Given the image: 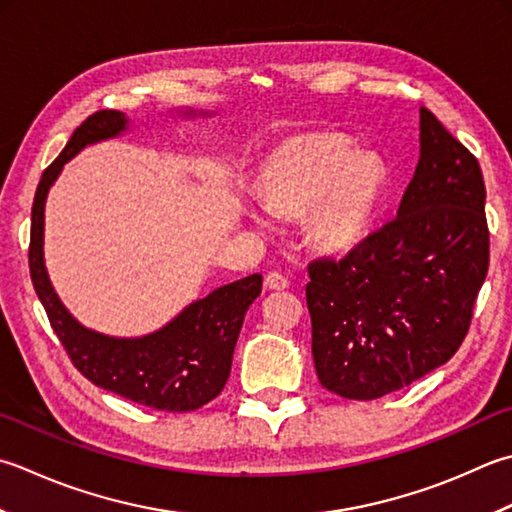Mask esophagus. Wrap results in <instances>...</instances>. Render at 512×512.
<instances>
[{"mask_svg": "<svg viewBox=\"0 0 512 512\" xmlns=\"http://www.w3.org/2000/svg\"><path fill=\"white\" fill-rule=\"evenodd\" d=\"M264 284L268 290H284V288H288V277H284L282 273H275L273 270V273L266 275Z\"/></svg>", "mask_w": 512, "mask_h": 512, "instance_id": "34e87169", "label": "esophagus"}]
</instances>
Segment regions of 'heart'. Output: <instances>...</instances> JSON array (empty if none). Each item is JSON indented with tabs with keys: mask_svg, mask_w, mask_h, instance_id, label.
<instances>
[{
	"mask_svg": "<svg viewBox=\"0 0 512 512\" xmlns=\"http://www.w3.org/2000/svg\"><path fill=\"white\" fill-rule=\"evenodd\" d=\"M386 188V166L368 150H353L337 133H302L279 142L259 164L257 193L246 202L250 222L273 226V213L306 208L304 233L326 253H346L364 242Z\"/></svg>",
	"mask_w": 512,
	"mask_h": 512,
	"instance_id": "obj_1",
	"label": "heart"
}]
</instances>
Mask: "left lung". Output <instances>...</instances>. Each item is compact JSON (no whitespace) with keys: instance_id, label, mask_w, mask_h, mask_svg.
<instances>
[{"instance_id":"8db88e82","label":"left lung","mask_w":512,"mask_h":512,"mask_svg":"<svg viewBox=\"0 0 512 512\" xmlns=\"http://www.w3.org/2000/svg\"><path fill=\"white\" fill-rule=\"evenodd\" d=\"M486 186L473 153L419 110V162L397 217L333 262L308 266L317 377L377 399L457 353L488 273Z\"/></svg>"}]
</instances>
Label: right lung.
Wrapping results in <instances>:
<instances>
[{
  "label": "right lung",
  "instance_id": "add662e5",
  "mask_svg": "<svg viewBox=\"0 0 512 512\" xmlns=\"http://www.w3.org/2000/svg\"><path fill=\"white\" fill-rule=\"evenodd\" d=\"M179 115L208 113L188 108L179 110ZM128 124V117L119 110H99L75 130L66 148L44 170L30 224V279L70 362L86 379L130 402L168 413H188L208 404L226 386L244 315L262 293V275L255 273L215 288L155 333L110 337L86 328L68 313L50 284L44 262V208L50 186L79 150L126 133Z\"/></svg>",
  "mask_w": 512,
  "mask_h": 512
}]
</instances>
